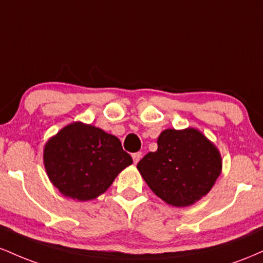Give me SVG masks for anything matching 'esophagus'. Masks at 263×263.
I'll use <instances>...</instances> for the list:
<instances>
[{"mask_svg": "<svg viewBox=\"0 0 263 263\" xmlns=\"http://www.w3.org/2000/svg\"><path fill=\"white\" fill-rule=\"evenodd\" d=\"M142 158V153L141 152H136V153H132V159H134V163L135 164H137L138 161Z\"/></svg>", "mask_w": 263, "mask_h": 263, "instance_id": "obj_1", "label": "esophagus"}]
</instances>
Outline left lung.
Wrapping results in <instances>:
<instances>
[{"label":"left lung","mask_w":263,"mask_h":263,"mask_svg":"<svg viewBox=\"0 0 263 263\" xmlns=\"http://www.w3.org/2000/svg\"><path fill=\"white\" fill-rule=\"evenodd\" d=\"M158 148L137 168L153 193L173 206H188L209 193L221 172L216 147L195 128L165 129Z\"/></svg>","instance_id":"1"}]
</instances>
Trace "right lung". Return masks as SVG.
I'll return each mask as SVG.
<instances>
[{
    "label": "right lung",
    "mask_w": 263,
    "mask_h": 263,
    "mask_svg": "<svg viewBox=\"0 0 263 263\" xmlns=\"http://www.w3.org/2000/svg\"><path fill=\"white\" fill-rule=\"evenodd\" d=\"M132 158L117 137L75 122L48 141L44 165L54 186L65 197L90 200L106 192Z\"/></svg>",
    "instance_id": "1"
}]
</instances>
